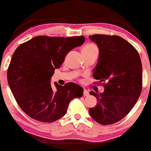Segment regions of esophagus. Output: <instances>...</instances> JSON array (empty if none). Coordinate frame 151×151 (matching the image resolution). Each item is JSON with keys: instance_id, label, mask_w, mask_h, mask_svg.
I'll return each instance as SVG.
<instances>
[{"instance_id": "esophagus-1", "label": "esophagus", "mask_w": 151, "mask_h": 151, "mask_svg": "<svg viewBox=\"0 0 151 151\" xmlns=\"http://www.w3.org/2000/svg\"><path fill=\"white\" fill-rule=\"evenodd\" d=\"M83 94H84V97H88V96L89 95V92H88V91L87 90V89H84V92H83Z\"/></svg>"}]
</instances>
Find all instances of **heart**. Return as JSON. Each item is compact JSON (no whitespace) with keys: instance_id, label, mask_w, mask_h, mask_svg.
I'll list each match as a JSON object with an SVG mask.
<instances>
[{"instance_id":"b5f03b06","label":"heart","mask_w":151,"mask_h":151,"mask_svg":"<svg viewBox=\"0 0 151 151\" xmlns=\"http://www.w3.org/2000/svg\"><path fill=\"white\" fill-rule=\"evenodd\" d=\"M82 52L84 53H98V48L93 44H87L82 48Z\"/></svg>"}]
</instances>
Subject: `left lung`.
Masks as SVG:
<instances>
[{"mask_svg":"<svg viewBox=\"0 0 151 151\" xmlns=\"http://www.w3.org/2000/svg\"><path fill=\"white\" fill-rule=\"evenodd\" d=\"M89 38L100 50L93 77L105 88L103 93L90 92L97 104L89 109V115L101 125H111L126 116L140 97L141 60L135 48L120 36L94 34Z\"/></svg>","mask_w":151,"mask_h":151,"instance_id":"1","label":"left lung"}]
</instances>
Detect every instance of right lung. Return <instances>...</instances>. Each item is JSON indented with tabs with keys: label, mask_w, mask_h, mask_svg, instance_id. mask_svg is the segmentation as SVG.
Wrapping results in <instances>:
<instances>
[{
	"label": "right lung",
	"mask_w": 151,
	"mask_h": 151,
	"mask_svg": "<svg viewBox=\"0 0 151 151\" xmlns=\"http://www.w3.org/2000/svg\"><path fill=\"white\" fill-rule=\"evenodd\" d=\"M82 36L73 37L39 36L16 49L8 68L10 88L18 105L26 115L39 122H52L66 114L70 101L83 95L78 84L64 86L50 79L69 51L82 45Z\"/></svg>",
	"instance_id": "right-lung-1"
}]
</instances>
